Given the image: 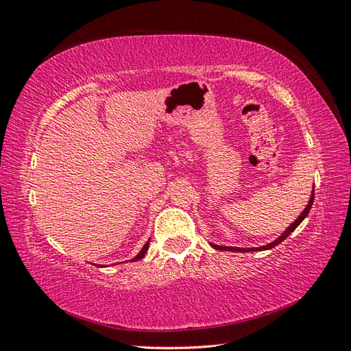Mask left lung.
I'll return each instance as SVG.
<instances>
[{
    "label": "left lung",
    "mask_w": 351,
    "mask_h": 351,
    "mask_svg": "<svg viewBox=\"0 0 351 351\" xmlns=\"http://www.w3.org/2000/svg\"><path fill=\"white\" fill-rule=\"evenodd\" d=\"M313 199H315V189H313V193H312V197H310V199H308V204L306 206V208L303 210V213L300 215L297 219H295V222L294 223H291L289 225V228L287 229V231H284V234L279 237V238H276L274 243H270V244H267V245H263V247H257V248H239V247H225V245H216V244H212V247L213 248H216V250H220V252H238V253H247V252H260V250H269V248H274L275 245H278V244H281L284 239L291 234L294 229L303 222L304 220V217L308 215V212H310V208H312V204H313Z\"/></svg>",
    "instance_id": "8db88e82"
}]
</instances>
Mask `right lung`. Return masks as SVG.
Returning a JSON list of instances; mask_svg holds the SVG:
<instances>
[{
	"mask_svg": "<svg viewBox=\"0 0 351 351\" xmlns=\"http://www.w3.org/2000/svg\"><path fill=\"white\" fill-rule=\"evenodd\" d=\"M148 245H149V243H145V245L143 247V250H141V252H139L132 260H131V262H136V260H139V258H143L144 256H145V253H147V250H148Z\"/></svg>",
	"mask_w": 351,
	"mask_h": 351,
	"instance_id": "right-lung-1",
	"label": "right lung"
}]
</instances>
